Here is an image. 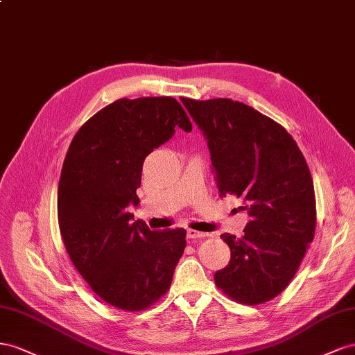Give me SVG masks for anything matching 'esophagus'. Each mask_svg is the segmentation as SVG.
I'll use <instances>...</instances> for the list:
<instances>
[{
	"mask_svg": "<svg viewBox=\"0 0 355 355\" xmlns=\"http://www.w3.org/2000/svg\"><path fill=\"white\" fill-rule=\"evenodd\" d=\"M207 236V234H204V232H198L195 229H187V238L189 239H199V238H204Z\"/></svg>",
	"mask_w": 355,
	"mask_h": 355,
	"instance_id": "1",
	"label": "esophagus"
}]
</instances>
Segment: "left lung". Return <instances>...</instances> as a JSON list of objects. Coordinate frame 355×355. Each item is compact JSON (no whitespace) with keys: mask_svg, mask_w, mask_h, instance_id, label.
Wrapping results in <instances>:
<instances>
[{"mask_svg":"<svg viewBox=\"0 0 355 355\" xmlns=\"http://www.w3.org/2000/svg\"><path fill=\"white\" fill-rule=\"evenodd\" d=\"M181 103L208 141L220 196L241 198L250 216L244 236L221 235L230 261L216 286L238 303H265L290 284L315 234L306 160L284 128L239 101Z\"/></svg>","mask_w":355,"mask_h":355,"instance_id":"left-lung-1","label":"left lung"}]
</instances>
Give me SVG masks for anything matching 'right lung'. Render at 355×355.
<instances>
[{
  "instance_id": "right-lung-1",
  "label": "right lung",
  "mask_w": 355,
  "mask_h": 355,
  "mask_svg": "<svg viewBox=\"0 0 355 355\" xmlns=\"http://www.w3.org/2000/svg\"><path fill=\"white\" fill-rule=\"evenodd\" d=\"M191 123L171 96L121 98L99 110L71 141L58 187V220L68 256L108 305L143 311L169 290L186 248L184 229L150 230L128 207L139 204L144 159Z\"/></svg>"
}]
</instances>
